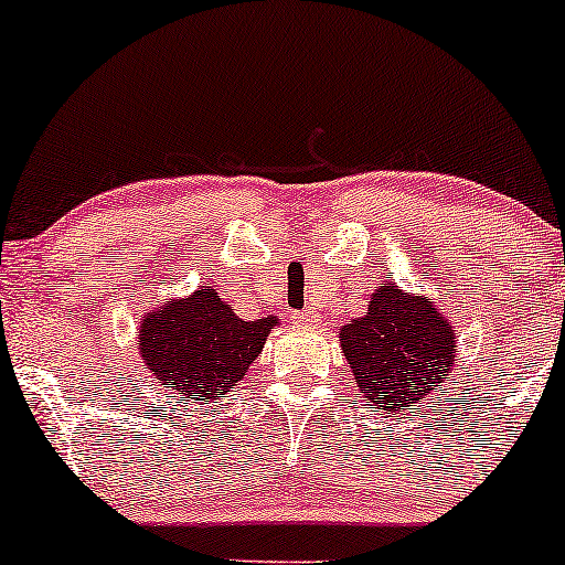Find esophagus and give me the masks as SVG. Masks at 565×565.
<instances>
[{
  "label": "esophagus",
  "instance_id": "1",
  "mask_svg": "<svg viewBox=\"0 0 565 565\" xmlns=\"http://www.w3.org/2000/svg\"><path fill=\"white\" fill-rule=\"evenodd\" d=\"M291 321L300 323V327H316V323L321 321V313L316 308H305V310H300V313L291 316Z\"/></svg>",
  "mask_w": 565,
  "mask_h": 565
}]
</instances>
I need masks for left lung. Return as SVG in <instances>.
<instances>
[{"label":"left lung","instance_id":"obj_1","mask_svg":"<svg viewBox=\"0 0 565 565\" xmlns=\"http://www.w3.org/2000/svg\"><path fill=\"white\" fill-rule=\"evenodd\" d=\"M342 353L369 404L404 408L438 391L454 366L451 323L425 297L377 289L364 319L342 327Z\"/></svg>","mask_w":565,"mask_h":565}]
</instances>
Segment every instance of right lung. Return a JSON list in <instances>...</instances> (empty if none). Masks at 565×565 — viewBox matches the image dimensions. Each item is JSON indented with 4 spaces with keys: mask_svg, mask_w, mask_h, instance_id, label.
Masks as SVG:
<instances>
[{
    "mask_svg": "<svg viewBox=\"0 0 565 565\" xmlns=\"http://www.w3.org/2000/svg\"><path fill=\"white\" fill-rule=\"evenodd\" d=\"M276 323L238 319L215 289H199L146 316L138 345L146 369L161 385L193 395V401H215L255 364Z\"/></svg>",
    "mask_w": 565,
    "mask_h": 565,
    "instance_id": "obj_1",
    "label": "right lung"
}]
</instances>
